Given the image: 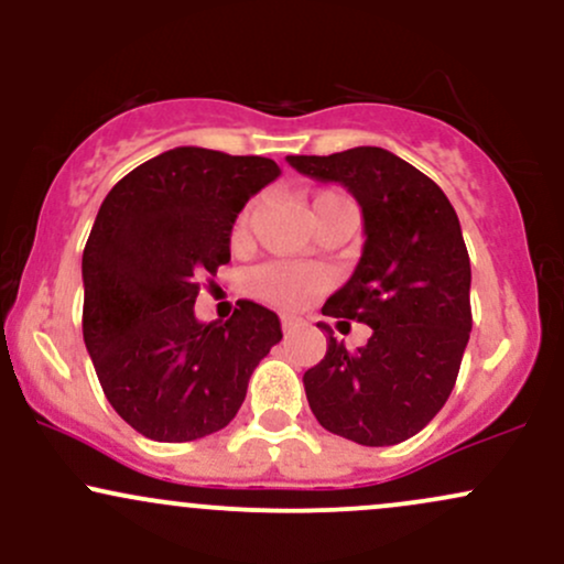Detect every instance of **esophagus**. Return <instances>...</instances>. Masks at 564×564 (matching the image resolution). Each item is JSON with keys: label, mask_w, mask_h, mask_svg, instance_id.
Returning <instances> with one entry per match:
<instances>
[{"label": "esophagus", "mask_w": 564, "mask_h": 564, "mask_svg": "<svg viewBox=\"0 0 564 564\" xmlns=\"http://www.w3.org/2000/svg\"><path fill=\"white\" fill-rule=\"evenodd\" d=\"M281 326H283V334H291V332H296V328L302 326V321L294 318V315H283Z\"/></svg>", "instance_id": "1"}]
</instances>
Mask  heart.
Returning a JSON list of instances; mask_svg holds the SVG:
<instances>
[{
	"instance_id": "heart-1",
	"label": "heart",
	"mask_w": 564,
	"mask_h": 564,
	"mask_svg": "<svg viewBox=\"0 0 564 564\" xmlns=\"http://www.w3.org/2000/svg\"><path fill=\"white\" fill-rule=\"evenodd\" d=\"M336 204H347L345 196L334 191L315 193L307 198V217L310 223H315L323 212L332 209ZM251 215H254V204H249L238 215L236 225H232V246L249 243V228H251ZM251 291L257 296H262L264 302L281 304V307H300L310 300L323 286V275L313 268H302V264H289V262H268L262 268H257L249 278Z\"/></svg>"
}]
</instances>
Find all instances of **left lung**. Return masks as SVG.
Segmentation results:
<instances>
[{
  "label": "left lung",
  "mask_w": 564,
  "mask_h": 564,
  "mask_svg": "<svg viewBox=\"0 0 564 564\" xmlns=\"http://www.w3.org/2000/svg\"><path fill=\"white\" fill-rule=\"evenodd\" d=\"M296 172L339 183L364 212V254L323 315L371 336L349 352L326 323V358L304 371L315 419L352 443L398 445L445 405L471 332V268L462 225L426 174L384 148L286 156Z\"/></svg>",
  "instance_id": "left-lung-1"
}]
</instances>
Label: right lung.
I'll return each mask as SVG.
<instances>
[{
    "label": "right lung",
    "instance_id": "add662e5",
    "mask_svg": "<svg viewBox=\"0 0 564 564\" xmlns=\"http://www.w3.org/2000/svg\"><path fill=\"white\" fill-rule=\"evenodd\" d=\"M273 159L183 145L111 187L82 257L84 345L108 403L140 435L191 443L241 408L281 341L273 310L241 300L228 321L193 313L198 278L230 262V232Z\"/></svg>",
    "mask_w": 564,
    "mask_h": 564
}]
</instances>
